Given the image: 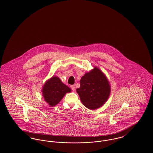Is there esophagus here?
I'll use <instances>...</instances> for the list:
<instances>
[{"mask_svg": "<svg viewBox=\"0 0 153 153\" xmlns=\"http://www.w3.org/2000/svg\"><path fill=\"white\" fill-rule=\"evenodd\" d=\"M70 87H71V89H72L73 91H74L75 89L74 85H70Z\"/></svg>", "mask_w": 153, "mask_h": 153, "instance_id": "esophagus-1", "label": "esophagus"}]
</instances>
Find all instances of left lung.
<instances>
[{"instance_id":"obj_1","label":"left lung","mask_w":153,"mask_h":153,"mask_svg":"<svg viewBox=\"0 0 153 153\" xmlns=\"http://www.w3.org/2000/svg\"><path fill=\"white\" fill-rule=\"evenodd\" d=\"M80 86L76 89L82 103L90 109H96L108 100L111 88L103 73L97 68L85 74L80 80Z\"/></svg>"}]
</instances>
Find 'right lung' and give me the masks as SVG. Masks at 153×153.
<instances>
[{
    "mask_svg": "<svg viewBox=\"0 0 153 153\" xmlns=\"http://www.w3.org/2000/svg\"><path fill=\"white\" fill-rule=\"evenodd\" d=\"M70 92V88L56 76H53L46 82L42 89L45 100L51 107L59 103L66 93Z\"/></svg>",
    "mask_w": 153,
    "mask_h": 153,
    "instance_id": "1",
    "label": "right lung"
}]
</instances>
